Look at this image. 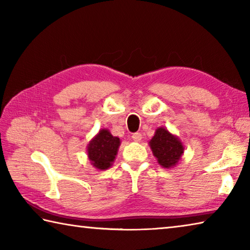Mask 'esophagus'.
<instances>
[{
	"mask_svg": "<svg viewBox=\"0 0 250 250\" xmlns=\"http://www.w3.org/2000/svg\"><path fill=\"white\" fill-rule=\"evenodd\" d=\"M132 139H133L134 141H137V142L141 141L142 133H140V132H135V133H133V134H132Z\"/></svg>",
	"mask_w": 250,
	"mask_h": 250,
	"instance_id": "obj_1",
	"label": "esophagus"
}]
</instances>
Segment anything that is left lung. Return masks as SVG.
I'll return each instance as SVG.
<instances>
[{"instance_id": "1", "label": "left lung", "mask_w": 250, "mask_h": 250, "mask_svg": "<svg viewBox=\"0 0 250 250\" xmlns=\"http://www.w3.org/2000/svg\"><path fill=\"white\" fill-rule=\"evenodd\" d=\"M150 146L159 163L163 167H174L183 153V146L179 139L167 129L159 128L150 141Z\"/></svg>"}]
</instances>
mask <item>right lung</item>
<instances>
[{
	"label": "right lung",
	"instance_id": "right-lung-1",
	"mask_svg": "<svg viewBox=\"0 0 250 250\" xmlns=\"http://www.w3.org/2000/svg\"><path fill=\"white\" fill-rule=\"evenodd\" d=\"M119 146L120 139L113 137L108 130L104 129L99 131L88 146V158L95 167L105 170L115 161Z\"/></svg>",
	"mask_w": 250,
	"mask_h": 250
}]
</instances>
